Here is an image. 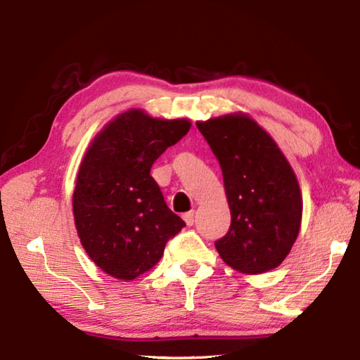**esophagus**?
Returning <instances> with one entry per match:
<instances>
[{"label": "esophagus", "instance_id": "esophagus-1", "mask_svg": "<svg viewBox=\"0 0 360 360\" xmlns=\"http://www.w3.org/2000/svg\"><path fill=\"white\" fill-rule=\"evenodd\" d=\"M182 219H184V222H186L187 225H192V224H193V211L184 212V216H182Z\"/></svg>", "mask_w": 360, "mask_h": 360}]
</instances>
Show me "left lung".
I'll use <instances>...</instances> for the list:
<instances>
[{"label": "left lung", "instance_id": "1", "mask_svg": "<svg viewBox=\"0 0 360 360\" xmlns=\"http://www.w3.org/2000/svg\"><path fill=\"white\" fill-rule=\"evenodd\" d=\"M197 127L221 165L231 214L227 235L214 243L219 255L245 275L279 266L297 240L303 212L288 158L245 112L198 120Z\"/></svg>", "mask_w": 360, "mask_h": 360}]
</instances>
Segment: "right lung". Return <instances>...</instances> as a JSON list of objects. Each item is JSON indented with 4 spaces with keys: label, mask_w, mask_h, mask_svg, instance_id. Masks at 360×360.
<instances>
[{
    "label": "right lung",
    "mask_w": 360,
    "mask_h": 360,
    "mask_svg": "<svg viewBox=\"0 0 360 360\" xmlns=\"http://www.w3.org/2000/svg\"><path fill=\"white\" fill-rule=\"evenodd\" d=\"M191 125L129 109L108 122L85 150L72 214L82 248L106 275L120 281L143 275L186 225L167 206L150 168Z\"/></svg>",
    "instance_id": "obj_1"
}]
</instances>
